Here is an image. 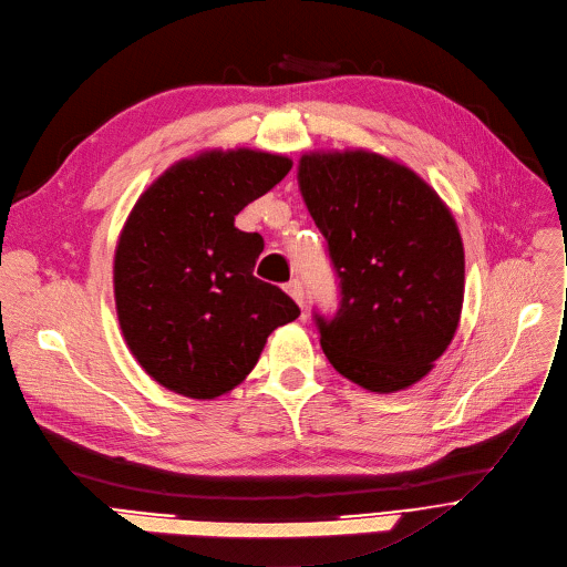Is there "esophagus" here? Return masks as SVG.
<instances>
[{"mask_svg": "<svg viewBox=\"0 0 567 567\" xmlns=\"http://www.w3.org/2000/svg\"><path fill=\"white\" fill-rule=\"evenodd\" d=\"M286 292L295 299V302L305 309V288L299 284V279H292L286 284Z\"/></svg>", "mask_w": 567, "mask_h": 567, "instance_id": "1", "label": "esophagus"}]
</instances>
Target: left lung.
<instances>
[{
    "label": "left lung",
    "mask_w": 567,
    "mask_h": 567,
    "mask_svg": "<svg viewBox=\"0 0 567 567\" xmlns=\"http://www.w3.org/2000/svg\"><path fill=\"white\" fill-rule=\"evenodd\" d=\"M297 183L341 277L339 313L318 318L324 357L365 391L416 384L460 324L453 213L408 164L365 148L305 153Z\"/></svg>",
    "instance_id": "8db88e82"
}]
</instances>
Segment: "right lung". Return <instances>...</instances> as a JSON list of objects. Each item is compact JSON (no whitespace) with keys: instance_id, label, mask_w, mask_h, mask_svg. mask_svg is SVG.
<instances>
[{"instance_id":"add662e5","label":"right lung","mask_w":567,"mask_h":567,"mask_svg":"<svg viewBox=\"0 0 567 567\" xmlns=\"http://www.w3.org/2000/svg\"><path fill=\"white\" fill-rule=\"evenodd\" d=\"M292 162L256 148H208L174 162L132 206L114 251L123 339L164 389L213 401L236 389L268 337L299 316L254 277L258 233L236 215L270 192Z\"/></svg>"}]
</instances>
